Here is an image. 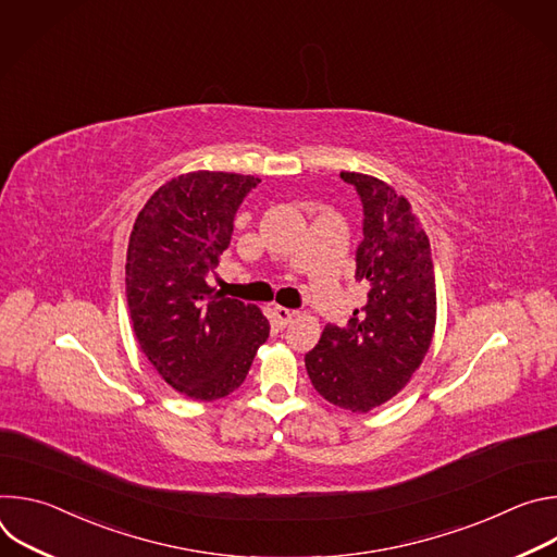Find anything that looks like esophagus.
Masks as SVG:
<instances>
[{"mask_svg":"<svg viewBox=\"0 0 557 557\" xmlns=\"http://www.w3.org/2000/svg\"><path fill=\"white\" fill-rule=\"evenodd\" d=\"M293 317H295V310H288V308H282V306L273 308V322L282 329L293 322Z\"/></svg>","mask_w":557,"mask_h":557,"instance_id":"esophagus-1","label":"esophagus"}]
</instances>
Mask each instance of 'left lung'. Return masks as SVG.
<instances>
[{"instance_id": "1", "label": "left lung", "mask_w": 557, "mask_h": 557, "mask_svg": "<svg viewBox=\"0 0 557 557\" xmlns=\"http://www.w3.org/2000/svg\"><path fill=\"white\" fill-rule=\"evenodd\" d=\"M363 205L355 277L368 304L346 329L326 326L306 355L312 387L342 410L366 414L399 394L423 363L436 329V280L428 233L392 185L342 172Z\"/></svg>"}]
</instances>
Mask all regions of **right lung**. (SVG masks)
Listing matches in <instances>:
<instances>
[{
  "label": "right lung",
  "mask_w": 557,
  "mask_h": 557,
  "mask_svg": "<svg viewBox=\"0 0 557 557\" xmlns=\"http://www.w3.org/2000/svg\"><path fill=\"white\" fill-rule=\"evenodd\" d=\"M260 178L198 170L158 187L134 220L125 262L132 329L168 385L215 401L243 385L269 320L253 304L215 293L233 218Z\"/></svg>",
  "instance_id": "add662e5"
}]
</instances>
